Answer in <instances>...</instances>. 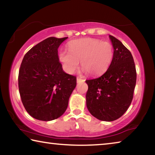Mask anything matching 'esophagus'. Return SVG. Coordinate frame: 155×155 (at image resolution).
Returning a JSON list of instances; mask_svg holds the SVG:
<instances>
[{"mask_svg": "<svg viewBox=\"0 0 155 155\" xmlns=\"http://www.w3.org/2000/svg\"><path fill=\"white\" fill-rule=\"evenodd\" d=\"M84 81H85V80L83 79V78H79V77H77V83L83 82Z\"/></svg>", "mask_w": 155, "mask_h": 155, "instance_id": "esophagus-1", "label": "esophagus"}]
</instances>
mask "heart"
Wrapping results in <instances>:
<instances>
[{"label":"heart","instance_id":"b5f03b06","mask_svg":"<svg viewBox=\"0 0 155 155\" xmlns=\"http://www.w3.org/2000/svg\"><path fill=\"white\" fill-rule=\"evenodd\" d=\"M69 51H61L59 60L64 70L72 74L77 70L81 61L82 69L87 74H103L111 64L114 57L112 44L94 38L74 40L68 44Z\"/></svg>","mask_w":155,"mask_h":155}]
</instances>
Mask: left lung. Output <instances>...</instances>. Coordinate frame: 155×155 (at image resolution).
I'll return each mask as SVG.
<instances>
[{
  "mask_svg": "<svg viewBox=\"0 0 155 155\" xmlns=\"http://www.w3.org/2000/svg\"><path fill=\"white\" fill-rule=\"evenodd\" d=\"M114 48L111 64L104 74L86 80V104L90 114L102 121L118 119L133 98L137 72L132 54L115 37L109 35Z\"/></svg>",
  "mask_w": 155,
  "mask_h": 155,
  "instance_id": "obj_1",
  "label": "left lung"
}]
</instances>
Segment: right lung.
I'll use <instances>...</instances> for the list:
<instances>
[{
    "label": "right lung",
    "instance_id": "right-lung-1",
    "mask_svg": "<svg viewBox=\"0 0 155 155\" xmlns=\"http://www.w3.org/2000/svg\"><path fill=\"white\" fill-rule=\"evenodd\" d=\"M68 37L46 38L25 54L18 74V87L26 111L42 121L64 114L77 85V77L64 72L58 48Z\"/></svg>",
    "mask_w": 155,
    "mask_h": 155
}]
</instances>
